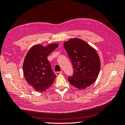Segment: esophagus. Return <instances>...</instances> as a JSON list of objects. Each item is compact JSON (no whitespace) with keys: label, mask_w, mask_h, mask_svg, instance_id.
Instances as JSON below:
<instances>
[{"label":"esophagus","mask_w":125,"mask_h":125,"mask_svg":"<svg viewBox=\"0 0 125 125\" xmlns=\"http://www.w3.org/2000/svg\"><path fill=\"white\" fill-rule=\"evenodd\" d=\"M62 73V71H56L55 73V74L57 75H58L59 74H61Z\"/></svg>","instance_id":"1"}]
</instances>
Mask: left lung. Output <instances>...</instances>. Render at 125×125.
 <instances>
[{
    "label": "left lung",
    "instance_id": "1",
    "mask_svg": "<svg viewBox=\"0 0 125 125\" xmlns=\"http://www.w3.org/2000/svg\"><path fill=\"white\" fill-rule=\"evenodd\" d=\"M73 68V74L68 78L70 83L84 89L95 82L99 75L101 62L96 50L84 41L73 38L63 43Z\"/></svg>",
    "mask_w": 125,
    "mask_h": 125
}]
</instances>
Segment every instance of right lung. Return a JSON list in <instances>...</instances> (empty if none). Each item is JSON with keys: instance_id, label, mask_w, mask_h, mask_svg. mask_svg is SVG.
Returning <instances> with one entry per match:
<instances>
[{"instance_id": "add662e5", "label": "right lung", "mask_w": 125, "mask_h": 125, "mask_svg": "<svg viewBox=\"0 0 125 125\" xmlns=\"http://www.w3.org/2000/svg\"><path fill=\"white\" fill-rule=\"evenodd\" d=\"M58 46L57 43L49 44L46 47L37 44L25 56L23 65L24 78L36 91L43 92L53 83L56 76L47 57Z\"/></svg>"}]
</instances>
